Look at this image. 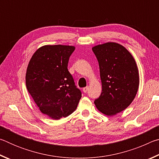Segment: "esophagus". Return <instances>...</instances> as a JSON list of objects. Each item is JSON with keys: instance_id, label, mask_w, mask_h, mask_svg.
Wrapping results in <instances>:
<instances>
[{"instance_id": "esophagus-1", "label": "esophagus", "mask_w": 159, "mask_h": 159, "mask_svg": "<svg viewBox=\"0 0 159 159\" xmlns=\"http://www.w3.org/2000/svg\"><path fill=\"white\" fill-rule=\"evenodd\" d=\"M88 90V87H85V88H83V92H84L85 93H87Z\"/></svg>"}]
</instances>
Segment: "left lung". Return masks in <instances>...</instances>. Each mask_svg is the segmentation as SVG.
Instances as JSON below:
<instances>
[{"instance_id": "left-lung-1", "label": "left lung", "mask_w": 159, "mask_h": 159, "mask_svg": "<svg viewBox=\"0 0 159 159\" xmlns=\"http://www.w3.org/2000/svg\"><path fill=\"white\" fill-rule=\"evenodd\" d=\"M99 66L102 92L94 102L104 115L125 110L138 93L139 71L133 56L122 45L108 42L93 47Z\"/></svg>"}]
</instances>
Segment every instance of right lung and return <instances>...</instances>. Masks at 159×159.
<instances>
[{"mask_svg": "<svg viewBox=\"0 0 159 159\" xmlns=\"http://www.w3.org/2000/svg\"><path fill=\"white\" fill-rule=\"evenodd\" d=\"M72 45H45L32 55L26 73V85L43 114L54 120L72 114L81 98L67 69Z\"/></svg>", "mask_w": 159, "mask_h": 159, "instance_id": "add662e5", "label": "right lung"}]
</instances>
